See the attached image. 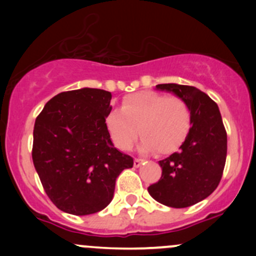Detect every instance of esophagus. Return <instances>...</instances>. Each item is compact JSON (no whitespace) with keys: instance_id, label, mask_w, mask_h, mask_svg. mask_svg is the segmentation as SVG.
<instances>
[{"instance_id":"1","label":"esophagus","mask_w":256,"mask_h":256,"mask_svg":"<svg viewBox=\"0 0 256 256\" xmlns=\"http://www.w3.org/2000/svg\"><path fill=\"white\" fill-rule=\"evenodd\" d=\"M144 162V160H142V158H135V161H134V166L140 167Z\"/></svg>"}]
</instances>
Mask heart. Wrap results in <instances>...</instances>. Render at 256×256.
Instances as JSON below:
<instances>
[{"label": "heart", "instance_id": "1", "mask_svg": "<svg viewBox=\"0 0 256 256\" xmlns=\"http://www.w3.org/2000/svg\"><path fill=\"white\" fill-rule=\"evenodd\" d=\"M106 126L112 142L122 151L132 148L140 132L142 151L170 154L187 138L190 114L180 98L141 92L126 96L121 110L109 114Z\"/></svg>", "mask_w": 256, "mask_h": 256}]
</instances>
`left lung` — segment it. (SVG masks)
Here are the masks:
<instances>
[{
  "label": "left lung",
  "instance_id": "obj_1",
  "mask_svg": "<svg viewBox=\"0 0 256 256\" xmlns=\"http://www.w3.org/2000/svg\"><path fill=\"white\" fill-rule=\"evenodd\" d=\"M187 104L190 128L180 151L160 161L162 176L147 188L161 204L186 208L206 200L218 187L226 158V132L219 108L206 92L190 85L158 84Z\"/></svg>",
  "mask_w": 256,
  "mask_h": 256
}]
</instances>
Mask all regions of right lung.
<instances>
[{"label": "right lung", "mask_w": 256, "mask_h": 256, "mask_svg": "<svg viewBox=\"0 0 256 256\" xmlns=\"http://www.w3.org/2000/svg\"><path fill=\"white\" fill-rule=\"evenodd\" d=\"M112 92L82 88L63 92L44 105L33 130L32 158L56 208L74 216L102 210L132 157L114 146L106 118Z\"/></svg>", "instance_id": "add662e5"}]
</instances>
